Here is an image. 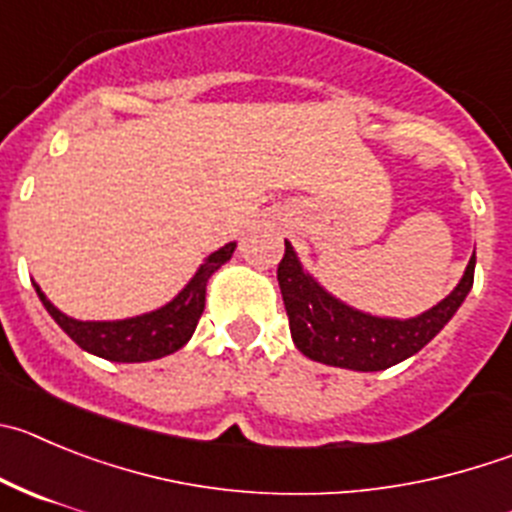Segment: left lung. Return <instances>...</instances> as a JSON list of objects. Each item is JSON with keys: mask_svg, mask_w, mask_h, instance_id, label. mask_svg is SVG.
Instances as JSON below:
<instances>
[{"mask_svg": "<svg viewBox=\"0 0 512 512\" xmlns=\"http://www.w3.org/2000/svg\"><path fill=\"white\" fill-rule=\"evenodd\" d=\"M284 259L276 269L287 307L289 330L299 353L335 368L386 370L419 353L447 325L475 281V253L449 297L411 320L375 317L332 297L320 281L304 271L292 243L284 241Z\"/></svg>", "mask_w": 512, "mask_h": 512, "instance_id": "left-lung-1", "label": "left lung"}]
</instances>
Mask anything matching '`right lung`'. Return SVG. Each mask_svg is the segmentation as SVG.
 I'll use <instances>...</instances> for the list:
<instances>
[{
	"label": "right lung",
	"instance_id": "obj_1",
	"mask_svg": "<svg viewBox=\"0 0 512 512\" xmlns=\"http://www.w3.org/2000/svg\"><path fill=\"white\" fill-rule=\"evenodd\" d=\"M236 243H225L223 248L213 251L208 259L200 264L190 281L185 284L180 294L164 307L154 312L129 317V320L114 322H81L73 320L68 314L60 312L50 302L42 289L35 284V292L45 309L50 312L55 322L63 327L65 335L81 345L86 353L98 355V358L114 360V363H147V360L164 358V355L175 353L192 337L198 327L200 314L205 309V287L208 279L225 264L231 261Z\"/></svg>",
	"mask_w": 512,
	"mask_h": 512
}]
</instances>
